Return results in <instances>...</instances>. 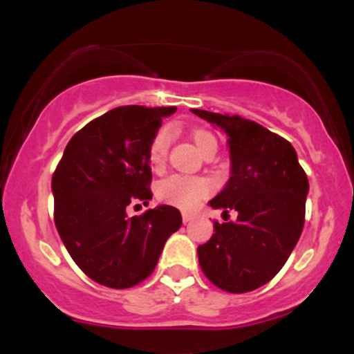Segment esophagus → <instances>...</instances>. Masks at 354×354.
Listing matches in <instances>:
<instances>
[{
    "label": "esophagus",
    "mask_w": 354,
    "mask_h": 354,
    "mask_svg": "<svg viewBox=\"0 0 354 354\" xmlns=\"http://www.w3.org/2000/svg\"><path fill=\"white\" fill-rule=\"evenodd\" d=\"M181 218H183V223H189L191 219L194 218V214H191V213H183Z\"/></svg>",
    "instance_id": "1"
}]
</instances>
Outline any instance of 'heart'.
<instances>
[{
	"instance_id": "1",
	"label": "heart",
	"mask_w": 354,
	"mask_h": 354,
	"mask_svg": "<svg viewBox=\"0 0 354 354\" xmlns=\"http://www.w3.org/2000/svg\"><path fill=\"white\" fill-rule=\"evenodd\" d=\"M193 140L200 151H203L206 145H209L211 141H216L208 131H194ZM169 145H171V129H160L156 136L153 138L148 153L149 165L153 168H161L165 165L166 156H168L169 151ZM209 191L211 185L206 178L185 176V174H171V176L165 178L163 181L158 183L156 186V194L161 201L181 209H193L203 198L208 196Z\"/></svg>"
}]
</instances>
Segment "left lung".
Masks as SVG:
<instances>
[{
	"label": "left lung",
	"mask_w": 354,
	"mask_h": 354,
	"mask_svg": "<svg viewBox=\"0 0 354 354\" xmlns=\"http://www.w3.org/2000/svg\"><path fill=\"white\" fill-rule=\"evenodd\" d=\"M191 111L228 136L230 180L209 206L238 213L236 221H214L213 236L198 246L200 266L228 293L253 291L274 278L301 236L310 183L284 138L238 115Z\"/></svg>",
	"instance_id": "obj_1"
}]
</instances>
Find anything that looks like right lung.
Instances as JSON below:
<instances>
[{"label": "right lung", "mask_w": 354, "mask_h": 354, "mask_svg": "<svg viewBox=\"0 0 354 354\" xmlns=\"http://www.w3.org/2000/svg\"><path fill=\"white\" fill-rule=\"evenodd\" d=\"M174 106H120L89 121L64 148L53 174L55 225L73 261L103 286L124 290L153 273L183 219L168 205L129 218L151 200L149 146Z\"/></svg>", "instance_id": "obj_1"}]
</instances>
